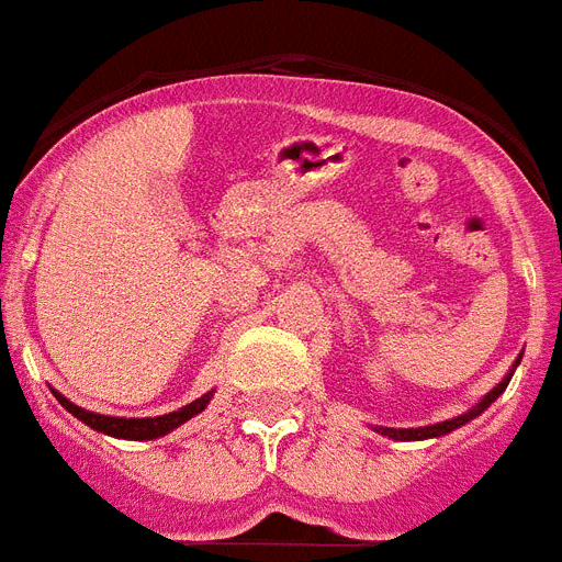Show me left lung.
<instances>
[{"mask_svg": "<svg viewBox=\"0 0 562 562\" xmlns=\"http://www.w3.org/2000/svg\"><path fill=\"white\" fill-rule=\"evenodd\" d=\"M519 359H522V357H516L514 368H510L508 374L502 376V383H496V385H493L491 392L484 394L482 401L475 403L473 408H467V412H461L459 417H450V420H441V424H429V426H412V429H394V426H374V432L385 435V438H392V441H429V438H441V435H450V432H456V429H459V426L470 424V420H473V417H479V415H482L484 408L491 406V403L496 401V397H499V394L505 392V389H508L510 376H514L516 366H519Z\"/></svg>", "mask_w": 562, "mask_h": 562, "instance_id": "obj_1", "label": "left lung"}]
</instances>
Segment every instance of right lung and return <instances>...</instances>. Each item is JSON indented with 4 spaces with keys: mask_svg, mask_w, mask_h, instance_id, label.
I'll list each match as a JSON object with an SVG mask.
<instances>
[{
    "mask_svg": "<svg viewBox=\"0 0 562 562\" xmlns=\"http://www.w3.org/2000/svg\"><path fill=\"white\" fill-rule=\"evenodd\" d=\"M54 397L60 401V406L66 412L83 420L87 426H92L95 432L110 435V438H124V441H154V438H161V435L173 432L177 426H182L186 420H191L194 415H200L205 406L211 403L214 392H205L203 397H196L194 403H188V406L177 408V412H168V415L159 417H112V415H98V412H89V408H80L69 401V397H63L60 392H54Z\"/></svg>",
    "mask_w": 562,
    "mask_h": 562,
    "instance_id": "right-lung-1",
    "label": "right lung"
}]
</instances>
